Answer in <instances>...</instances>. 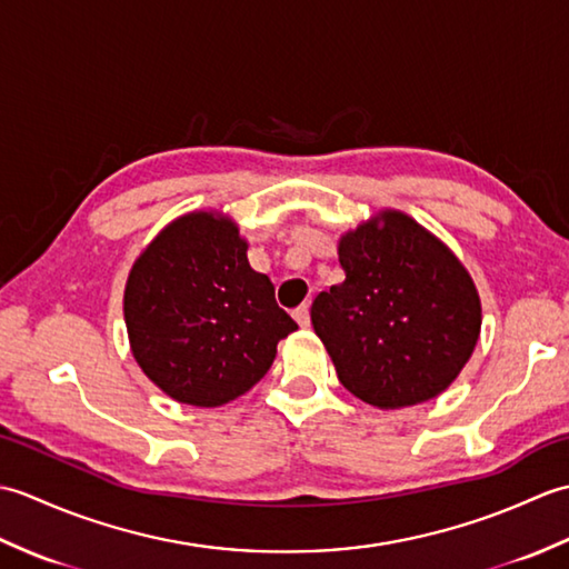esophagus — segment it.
Segmentation results:
<instances>
[{"label": "esophagus", "instance_id": "esophagus-1", "mask_svg": "<svg viewBox=\"0 0 569 569\" xmlns=\"http://www.w3.org/2000/svg\"><path fill=\"white\" fill-rule=\"evenodd\" d=\"M293 318H296V322L300 325V328H308V325H310V308L306 303L298 306L293 310Z\"/></svg>", "mask_w": 569, "mask_h": 569}]
</instances>
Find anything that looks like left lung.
<instances>
[{
	"mask_svg": "<svg viewBox=\"0 0 569 569\" xmlns=\"http://www.w3.org/2000/svg\"><path fill=\"white\" fill-rule=\"evenodd\" d=\"M345 281L310 308L342 386L377 408L430 401L475 352L477 288L462 263L403 212H381L340 239Z\"/></svg>",
	"mask_w": 569,
	"mask_h": 569,
	"instance_id": "left-lung-1",
	"label": "left lung"
}]
</instances>
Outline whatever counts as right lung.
Returning a JSON list of instances; mask_svg holds the SVG:
<instances>
[{
  "mask_svg": "<svg viewBox=\"0 0 569 569\" xmlns=\"http://www.w3.org/2000/svg\"><path fill=\"white\" fill-rule=\"evenodd\" d=\"M131 352L171 398L214 408L266 377L276 345L298 330L269 276L247 259L232 220L190 212L137 259L124 291Z\"/></svg>",
  "mask_w": 569,
  "mask_h": 569,
  "instance_id": "right-lung-1",
  "label": "right lung"
}]
</instances>
